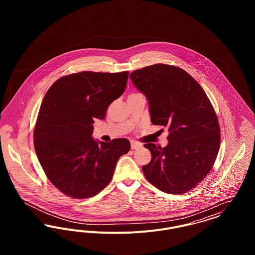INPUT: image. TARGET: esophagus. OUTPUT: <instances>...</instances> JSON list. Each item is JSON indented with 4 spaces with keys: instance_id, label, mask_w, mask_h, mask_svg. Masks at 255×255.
<instances>
[{
    "instance_id": "obj_1",
    "label": "esophagus",
    "mask_w": 255,
    "mask_h": 255,
    "mask_svg": "<svg viewBox=\"0 0 255 255\" xmlns=\"http://www.w3.org/2000/svg\"><path fill=\"white\" fill-rule=\"evenodd\" d=\"M142 146L141 143H139V142H137V141H134V140H132L131 141V148L133 149V150H135V149H138V148H140Z\"/></svg>"
}]
</instances>
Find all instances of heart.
Listing matches in <instances>:
<instances>
[{"instance_id": "obj_1", "label": "heart", "mask_w": 255, "mask_h": 255, "mask_svg": "<svg viewBox=\"0 0 255 255\" xmlns=\"http://www.w3.org/2000/svg\"><path fill=\"white\" fill-rule=\"evenodd\" d=\"M133 95H136V94H131V95H130V96H133Z\"/></svg>"}]
</instances>
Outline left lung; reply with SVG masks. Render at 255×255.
<instances>
[{"mask_svg":"<svg viewBox=\"0 0 255 255\" xmlns=\"http://www.w3.org/2000/svg\"><path fill=\"white\" fill-rule=\"evenodd\" d=\"M130 78L149 100L152 123L169 131L167 146L144 144L152 155L142 166L147 181L169 194L190 191L210 172L220 149L218 118L209 98L176 66L155 64L133 71Z\"/></svg>","mask_w":255,"mask_h":255,"instance_id":"8db88e82","label":"left lung"}]
</instances>
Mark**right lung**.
I'll list each match as a JSON object with an SVG mask.
<instances>
[{
  "instance_id": "right-lung-1",
  "label": "right lung",
  "mask_w": 255,
  "mask_h": 255,
  "mask_svg": "<svg viewBox=\"0 0 255 255\" xmlns=\"http://www.w3.org/2000/svg\"><path fill=\"white\" fill-rule=\"evenodd\" d=\"M128 72H80L50 86L33 132L37 158L50 182L63 194L86 199L113 179L119 158L130 151L127 138L97 142L96 119L104 120L110 104L122 96Z\"/></svg>"
}]
</instances>
